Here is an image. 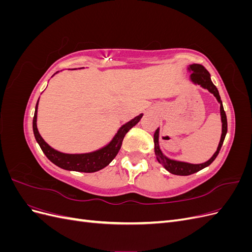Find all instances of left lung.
Returning <instances> with one entry per match:
<instances>
[{"label": "left lung", "mask_w": 252, "mask_h": 252, "mask_svg": "<svg viewBox=\"0 0 252 252\" xmlns=\"http://www.w3.org/2000/svg\"><path fill=\"white\" fill-rule=\"evenodd\" d=\"M190 70H192L191 75H190V79L194 83V84H199L203 88L207 89L209 93L213 94L217 97L218 102L220 104V119H222V135H220V140L219 143V146L217 151L213 155L207 162H205L203 164H189V163H185V162H179V161H173V159H170L168 158H166L163 152L159 149L158 146V128L156 130L155 135H154V142H155V154L157 156L158 161L161 163L164 168L166 170H168L170 173L175 174V175H190L192 173H195L197 171L202 170L205 167L209 166L213 161H215L216 158L218 157L219 152L222 148L223 142L225 140V136L227 133V118H226V113L224 111V107L222 101H220V96L219 94L218 88L215 86V84L212 83L211 79H210V73L207 71L206 68L200 64H192L190 65L189 67Z\"/></svg>", "instance_id": "obj_1"}]
</instances>
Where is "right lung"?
Wrapping results in <instances>:
<instances>
[{"label": "right lung", "instance_id": "obj_1", "mask_svg": "<svg viewBox=\"0 0 252 252\" xmlns=\"http://www.w3.org/2000/svg\"><path fill=\"white\" fill-rule=\"evenodd\" d=\"M36 109H37V103L35 105L34 117L32 121V128H33L34 138L36 142L39 143L40 147L45 154V156L48 158L49 161H51L55 165L61 167V168L66 169V170L80 171V172H95L107 166L118 155L126 133L130 130L133 126H135L139 123V121L143 116V114H140V116L135 117L130 122H128V123L122 126L120 128V130L118 131V133L116 134V136L112 139V141L107 145V146L103 147L102 149L90 152V154L67 155V154H62V152L57 151L53 148H51L49 145L43 140V138L40 135L36 128Z\"/></svg>", "mask_w": 252, "mask_h": 252}]
</instances>
